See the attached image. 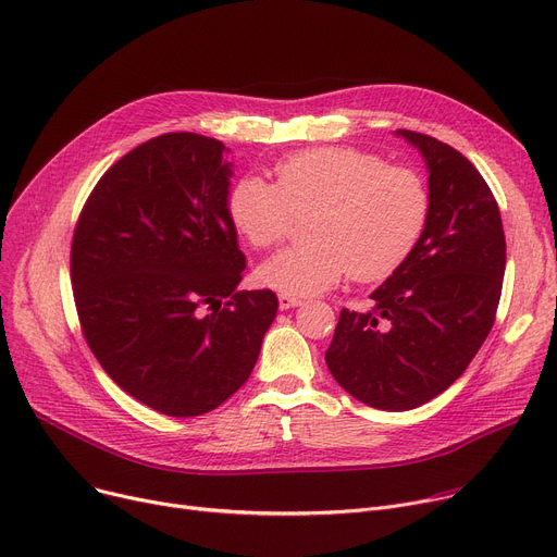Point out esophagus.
I'll use <instances>...</instances> for the list:
<instances>
[{
  "instance_id": "obj_1",
  "label": "esophagus",
  "mask_w": 557,
  "mask_h": 557,
  "mask_svg": "<svg viewBox=\"0 0 557 557\" xmlns=\"http://www.w3.org/2000/svg\"><path fill=\"white\" fill-rule=\"evenodd\" d=\"M278 306H281V310H289V308H296V306H304V301L298 296H292V294H278Z\"/></svg>"
}]
</instances>
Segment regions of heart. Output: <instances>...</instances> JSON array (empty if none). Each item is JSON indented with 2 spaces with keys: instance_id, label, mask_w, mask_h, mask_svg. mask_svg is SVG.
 <instances>
[{
  "instance_id": "heart-1",
  "label": "heart",
  "mask_w": 557,
  "mask_h": 557,
  "mask_svg": "<svg viewBox=\"0 0 557 557\" xmlns=\"http://www.w3.org/2000/svg\"><path fill=\"white\" fill-rule=\"evenodd\" d=\"M431 194L408 166L352 147H321L276 162L272 185L240 178L227 196L236 232L253 247L270 249L306 221L310 243L268 259L256 278L281 294H319L346 274L376 283L395 274L417 247Z\"/></svg>"
}]
</instances>
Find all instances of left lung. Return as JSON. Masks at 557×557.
Masks as SVG:
<instances>
[{"label":"left lung","mask_w":557,"mask_h":557,"mask_svg":"<svg viewBox=\"0 0 557 557\" xmlns=\"http://www.w3.org/2000/svg\"><path fill=\"white\" fill-rule=\"evenodd\" d=\"M399 136L431 171L425 230L372 310H341L325 352L338 386L379 410L417 408L463 374L495 323L506 268L499 207L473 162L433 136Z\"/></svg>","instance_id":"left-lung-1"}]
</instances>
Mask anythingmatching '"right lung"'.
Instances as JSON below:
<instances>
[{
    "mask_svg": "<svg viewBox=\"0 0 557 557\" xmlns=\"http://www.w3.org/2000/svg\"><path fill=\"white\" fill-rule=\"evenodd\" d=\"M223 151L189 132L143 143L104 171L73 232L84 338L124 393L169 417L230 399L278 310L272 289L236 292L245 256Z\"/></svg>",
    "mask_w": 557,
    "mask_h": 557,
    "instance_id": "1",
    "label": "right lung"
}]
</instances>
